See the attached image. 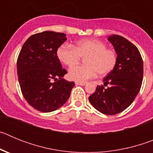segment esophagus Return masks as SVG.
<instances>
[{
    "instance_id": "obj_1",
    "label": "esophagus",
    "mask_w": 153,
    "mask_h": 153,
    "mask_svg": "<svg viewBox=\"0 0 153 153\" xmlns=\"http://www.w3.org/2000/svg\"><path fill=\"white\" fill-rule=\"evenodd\" d=\"M76 85H79V86H85L86 84V82H76Z\"/></svg>"
}]
</instances>
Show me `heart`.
I'll return each mask as SVG.
<instances>
[{"mask_svg": "<svg viewBox=\"0 0 153 153\" xmlns=\"http://www.w3.org/2000/svg\"><path fill=\"white\" fill-rule=\"evenodd\" d=\"M56 56L62 63L72 67L84 58L85 65L75 66L70 69L68 77L76 82H85L99 75L105 76L114 69L117 63V54L106 48V45L97 40H82L73 46L60 45L56 50Z\"/></svg>", "mask_w": 153, "mask_h": 153, "instance_id": "1", "label": "heart"}]
</instances>
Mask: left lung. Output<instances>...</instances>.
Segmentation results:
<instances>
[{
    "mask_svg": "<svg viewBox=\"0 0 153 153\" xmlns=\"http://www.w3.org/2000/svg\"><path fill=\"white\" fill-rule=\"evenodd\" d=\"M117 54V63L103 79L104 85L97 86L89 101L98 111L106 115L123 112L131 105L141 88L143 63L137 47L120 35H111L107 39Z\"/></svg>",
    "mask_w": 153,
    "mask_h": 153,
    "instance_id": "obj_1",
    "label": "left lung"
}]
</instances>
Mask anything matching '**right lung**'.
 I'll return each mask as SVG.
<instances>
[{
  "instance_id": "right-lung-1",
  "label": "right lung",
  "mask_w": 153,
  "mask_h": 153,
  "mask_svg": "<svg viewBox=\"0 0 153 153\" xmlns=\"http://www.w3.org/2000/svg\"><path fill=\"white\" fill-rule=\"evenodd\" d=\"M67 40L66 34L44 31L30 36L17 59L18 80L23 96L32 107L50 113L68 100L74 82L63 79L67 70L56 56V50Z\"/></svg>"
}]
</instances>
